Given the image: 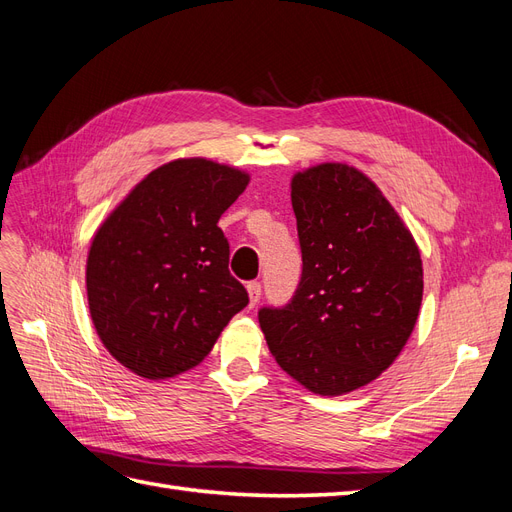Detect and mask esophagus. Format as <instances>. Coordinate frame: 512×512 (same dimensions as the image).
Listing matches in <instances>:
<instances>
[{
	"instance_id": "esophagus-1",
	"label": "esophagus",
	"mask_w": 512,
	"mask_h": 512,
	"mask_svg": "<svg viewBox=\"0 0 512 512\" xmlns=\"http://www.w3.org/2000/svg\"><path fill=\"white\" fill-rule=\"evenodd\" d=\"M248 296H250V307H254L260 301V284H258V281H250Z\"/></svg>"
}]
</instances>
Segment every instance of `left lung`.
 <instances>
[{
	"label": "left lung",
	"instance_id": "obj_1",
	"mask_svg": "<svg viewBox=\"0 0 512 512\" xmlns=\"http://www.w3.org/2000/svg\"><path fill=\"white\" fill-rule=\"evenodd\" d=\"M292 209L303 277L258 322L281 370L317 396H343L390 368L415 328L424 267L379 186L347 163L296 171Z\"/></svg>",
	"mask_w": 512,
	"mask_h": 512
}]
</instances>
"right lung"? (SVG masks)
<instances>
[{"mask_svg": "<svg viewBox=\"0 0 512 512\" xmlns=\"http://www.w3.org/2000/svg\"><path fill=\"white\" fill-rule=\"evenodd\" d=\"M250 173L175 158L131 188L93 235L86 296L103 347L148 381L201 364L248 292L228 273L218 220Z\"/></svg>", "mask_w": 512, "mask_h": 512, "instance_id": "add662e5", "label": "right lung"}]
</instances>
